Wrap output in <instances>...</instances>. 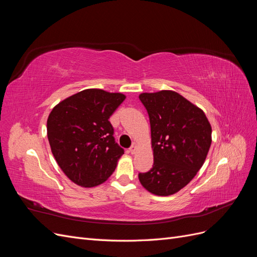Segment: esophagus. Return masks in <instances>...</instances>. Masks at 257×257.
<instances>
[{
    "label": "esophagus",
    "instance_id": "1",
    "mask_svg": "<svg viewBox=\"0 0 257 257\" xmlns=\"http://www.w3.org/2000/svg\"><path fill=\"white\" fill-rule=\"evenodd\" d=\"M136 149H137V146H136V144L134 143L133 145L131 146V148L128 149V151H130V153H131V154H134V153L136 152Z\"/></svg>",
    "mask_w": 257,
    "mask_h": 257
}]
</instances>
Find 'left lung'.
I'll return each instance as SVG.
<instances>
[{"instance_id": "1", "label": "left lung", "mask_w": 257, "mask_h": 257, "mask_svg": "<svg viewBox=\"0 0 257 257\" xmlns=\"http://www.w3.org/2000/svg\"><path fill=\"white\" fill-rule=\"evenodd\" d=\"M149 114L153 166L139 181L154 195L180 191L203 166L211 145V125L205 112L175 91L139 95Z\"/></svg>"}]
</instances>
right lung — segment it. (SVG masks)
Segmentation results:
<instances>
[{
  "mask_svg": "<svg viewBox=\"0 0 257 257\" xmlns=\"http://www.w3.org/2000/svg\"><path fill=\"white\" fill-rule=\"evenodd\" d=\"M124 99L122 93L87 89L51 110L47 120L51 152L74 183L93 188L113 173L124 150L114 142L108 119Z\"/></svg>",
  "mask_w": 257,
  "mask_h": 257,
  "instance_id": "1",
  "label": "right lung"
}]
</instances>
